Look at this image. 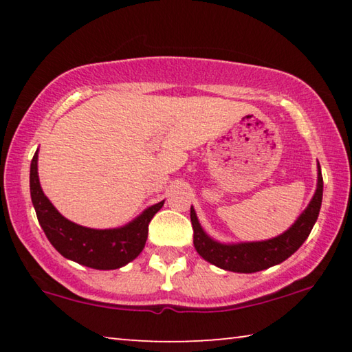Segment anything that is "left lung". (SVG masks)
<instances>
[{"instance_id":"obj_1","label":"left lung","mask_w":352,"mask_h":352,"mask_svg":"<svg viewBox=\"0 0 352 352\" xmlns=\"http://www.w3.org/2000/svg\"><path fill=\"white\" fill-rule=\"evenodd\" d=\"M321 200H323V177L318 164L317 189L306 210L300 214L294 225L283 234L267 241L225 243L212 239L201 228L194 206H190V222L194 228V247L197 253L210 264L219 269L236 273H254L278 265L290 258L302 245L317 222Z\"/></svg>"}]
</instances>
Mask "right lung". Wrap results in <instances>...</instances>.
I'll return each mask as SVG.
<instances>
[{"label": "right lung", "mask_w": 352, "mask_h": 352, "mask_svg": "<svg viewBox=\"0 0 352 352\" xmlns=\"http://www.w3.org/2000/svg\"><path fill=\"white\" fill-rule=\"evenodd\" d=\"M31 199L47 241L63 258L96 270H115L127 265L146 245L148 223L164 200L146 208L138 217L118 228H88L63 217L46 197L38 178V151L31 163Z\"/></svg>", "instance_id": "obj_1"}]
</instances>
